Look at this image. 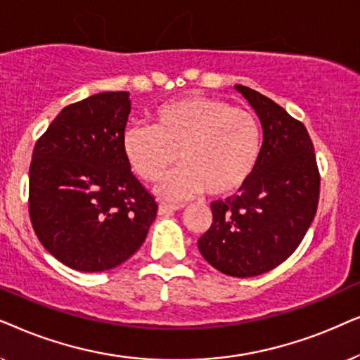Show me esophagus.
I'll list each match as a JSON object with an SVG mask.
<instances>
[{
  "label": "esophagus",
  "instance_id": "34e87169",
  "mask_svg": "<svg viewBox=\"0 0 360 360\" xmlns=\"http://www.w3.org/2000/svg\"><path fill=\"white\" fill-rule=\"evenodd\" d=\"M183 205H171V204H160V207H158V214L160 215H169L174 212V210H179Z\"/></svg>",
  "mask_w": 360,
  "mask_h": 360
}]
</instances>
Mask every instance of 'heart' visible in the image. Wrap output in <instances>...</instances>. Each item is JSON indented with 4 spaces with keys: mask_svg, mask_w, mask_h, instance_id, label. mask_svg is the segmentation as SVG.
<instances>
[{
    "mask_svg": "<svg viewBox=\"0 0 360 360\" xmlns=\"http://www.w3.org/2000/svg\"><path fill=\"white\" fill-rule=\"evenodd\" d=\"M151 127H131L122 148L128 165L146 183H156L177 162L176 172L160 186L166 199L205 193L225 198L247 184L262 153V131L248 110L220 98L189 97L162 105Z\"/></svg>",
    "mask_w": 360,
    "mask_h": 360,
    "instance_id": "obj_1",
    "label": "heart"
}]
</instances>
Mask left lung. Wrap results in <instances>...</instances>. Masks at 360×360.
I'll list each match as a JSON object with an SVG mask.
<instances>
[{
  "label": "left lung",
  "mask_w": 360,
  "mask_h": 360,
  "mask_svg": "<svg viewBox=\"0 0 360 360\" xmlns=\"http://www.w3.org/2000/svg\"><path fill=\"white\" fill-rule=\"evenodd\" d=\"M233 89L260 118V160L237 195L210 204L212 225L198 245L215 270L250 278L273 270L298 248L318 209L319 171L303 123L257 90Z\"/></svg>",
  "instance_id": "1"
}]
</instances>
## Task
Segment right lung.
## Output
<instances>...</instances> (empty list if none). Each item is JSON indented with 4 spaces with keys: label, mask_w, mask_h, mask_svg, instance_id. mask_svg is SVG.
<instances>
[{
    "label": "right lung",
    "mask_w": 360,
    "mask_h": 360,
    "mask_svg": "<svg viewBox=\"0 0 360 360\" xmlns=\"http://www.w3.org/2000/svg\"><path fill=\"white\" fill-rule=\"evenodd\" d=\"M128 92L67 105L37 140L30 167V215L52 257L77 271L122 265L143 245L158 204L131 172L122 140Z\"/></svg>",
    "instance_id": "obj_1"
}]
</instances>
